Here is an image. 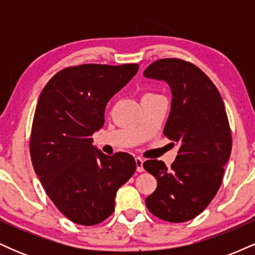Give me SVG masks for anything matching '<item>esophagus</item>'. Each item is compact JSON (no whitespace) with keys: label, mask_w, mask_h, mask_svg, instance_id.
<instances>
[{"label":"esophagus","mask_w":255,"mask_h":255,"mask_svg":"<svg viewBox=\"0 0 255 255\" xmlns=\"http://www.w3.org/2000/svg\"><path fill=\"white\" fill-rule=\"evenodd\" d=\"M135 163H136V171L137 172H142L144 171V166H142V164H144V159L140 157H136L135 158Z\"/></svg>","instance_id":"1"}]
</instances>
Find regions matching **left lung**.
Listing matches in <instances>:
<instances>
[{"label": "left lung", "instance_id": "left-lung-1", "mask_svg": "<svg viewBox=\"0 0 255 255\" xmlns=\"http://www.w3.org/2000/svg\"><path fill=\"white\" fill-rule=\"evenodd\" d=\"M146 78L164 80L171 89V110L164 135L178 144L171 168L162 160L142 164L157 178L146 198L148 211L171 223L200 215L217 194L231 152V130L217 87L195 64L162 58L144 71Z\"/></svg>", "mask_w": 255, "mask_h": 255}]
</instances>
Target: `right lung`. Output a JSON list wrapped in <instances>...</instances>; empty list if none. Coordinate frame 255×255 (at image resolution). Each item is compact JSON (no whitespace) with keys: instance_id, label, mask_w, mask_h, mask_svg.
<instances>
[{"instance_id":"obj_1","label":"right lung","mask_w":255,"mask_h":255,"mask_svg":"<svg viewBox=\"0 0 255 255\" xmlns=\"http://www.w3.org/2000/svg\"><path fill=\"white\" fill-rule=\"evenodd\" d=\"M139 64L87 63L67 67L45 85L30 137L32 165L46 194L67 218L96 225L115 210V195L136 169L126 152L107 156L92 135L104 125L108 102L128 84Z\"/></svg>"}]
</instances>
